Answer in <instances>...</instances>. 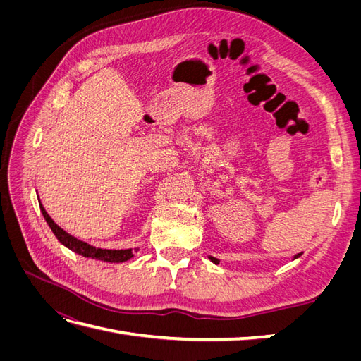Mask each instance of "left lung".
Instances as JSON below:
<instances>
[{"label": "left lung", "instance_id": "left-lung-1", "mask_svg": "<svg viewBox=\"0 0 361 361\" xmlns=\"http://www.w3.org/2000/svg\"><path fill=\"white\" fill-rule=\"evenodd\" d=\"M301 256V253H298V255H295L293 256V259H298ZM209 259H211V262H214V264L215 265H218V264H220V260H218V259H215V257H212V256H209Z\"/></svg>", "mask_w": 361, "mask_h": 361}]
</instances>
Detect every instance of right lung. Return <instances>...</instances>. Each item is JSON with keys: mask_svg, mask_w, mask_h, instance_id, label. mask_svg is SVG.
Returning a JSON list of instances; mask_svg holds the SVG:
<instances>
[{"mask_svg": "<svg viewBox=\"0 0 361 361\" xmlns=\"http://www.w3.org/2000/svg\"><path fill=\"white\" fill-rule=\"evenodd\" d=\"M39 204H40V212L43 215V218H45V221L48 223V226L51 227L52 233L56 235V238L59 239V241L72 251H75L76 255L80 256H84V257H90V259H96V260H102V262H111V264H118V262H126L129 260L130 257H133V248H126V250H108V248H96L90 244H87L84 241H81V239L75 238L72 235H69L66 231H63V228L52 220V218L49 216V214L47 212L45 207H43V204L40 203L39 200Z\"/></svg>", "mask_w": 361, "mask_h": 361, "instance_id": "obj_1", "label": "right lung"}]
</instances>
